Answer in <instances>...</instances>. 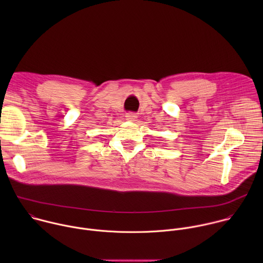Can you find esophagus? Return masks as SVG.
<instances>
[{"label": "esophagus", "mask_w": 263, "mask_h": 263, "mask_svg": "<svg viewBox=\"0 0 263 263\" xmlns=\"http://www.w3.org/2000/svg\"><path fill=\"white\" fill-rule=\"evenodd\" d=\"M125 117H126V120L131 122H134L137 119V116L134 114V112H127Z\"/></svg>", "instance_id": "34e87169"}]
</instances>
